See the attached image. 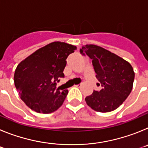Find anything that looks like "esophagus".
<instances>
[{"label":"esophagus","instance_id":"esophagus-1","mask_svg":"<svg viewBox=\"0 0 148 148\" xmlns=\"http://www.w3.org/2000/svg\"><path fill=\"white\" fill-rule=\"evenodd\" d=\"M76 87H80L81 86H82V84H76V85H75Z\"/></svg>","mask_w":148,"mask_h":148}]
</instances>
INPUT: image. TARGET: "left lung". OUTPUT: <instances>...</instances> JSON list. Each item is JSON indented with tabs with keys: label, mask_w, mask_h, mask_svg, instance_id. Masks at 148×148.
Returning <instances> with one entry per match:
<instances>
[{
	"label": "left lung",
	"mask_w": 148,
	"mask_h": 148,
	"mask_svg": "<svg viewBox=\"0 0 148 148\" xmlns=\"http://www.w3.org/2000/svg\"><path fill=\"white\" fill-rule=\"evenodd\" d=\"M83 56L92 59L96 78L101 86L100 91L94 90L87 96V105L95 111L108 113L117 108L130 95L133 88L135 73L130 64L110 51L90 44L80 49Z\"/></svg>",
	"instance_id": "left-lung-1"
}]
</instances>
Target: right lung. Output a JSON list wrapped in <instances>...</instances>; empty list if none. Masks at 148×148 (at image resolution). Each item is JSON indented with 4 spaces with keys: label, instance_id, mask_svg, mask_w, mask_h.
Returning <instances> with one entry per match:
<instances>
[{
    "label": "right lung",
    "instance_id": "obj_1",
    "mask_svg": "<svg viewBox=\"0 0 148 148\" xmlns=\"http://www.w3.org/2000/svg\"><path fill=\"white\" fill-rule=\"evenodd\" d=\"M75 46L64 42L50 43L40 48L18 65L14 82L21 99L38 113H51L62 105L68 93L57 88L68 56Z\"/></svg>",
    "mask_w": 148,
    "mask_h": 148
}]
</instances>
